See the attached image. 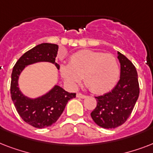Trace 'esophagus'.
<instances>
[{"label":"esophagus","mask_w":153,"mask_h":153,"mask_svg":"<svg viewBox=\"0 0 153 153\" xmlns=\"http://www.w3.org/2000/svg\"><path fill=\"white\" fill-rule=\"evenodd\" d=\"M76 97L77 98H86V95H84V94H81V93L77 94Z\"/></svg>","instance_id":"34e87169"}]
</instances>
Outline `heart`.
I'll use <instances>...</instances> for the list:
<instances>
[{"label": "heart", "instance_id": "1", "mask_svg": "<svg viewBox=\"0 0 153 153\" xmlns=\"http://www.w3.org/2000/svg\"><path fill=\"white\" fill-rule=\"evenodd\" d=\"M60 74L73 86L80 83L84 77L88 88L101 94L114 88L118 81L120 70L117 60L111 54L82 50L70 57L69 65L60 67Z\"/></svg>", "mask_w": 153, "mask_h": 153}]
</instances>
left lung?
Wrapping results in <instances>:
<instances>
[{"instance_id": "left-lung-1", "label": "left lung", "mask_w": 153, "mask_h": 153, "mask_svg": "<svg viewBox=\"0 0 153 153\" xmlns=\"http://www.w3.org/2000/svg\"><path fill=\"white\" fill-rule=\"evenodd\" d=\"M121 64L120 79L111 91L95 97L97 106L91 116L98 126L114 128L127 121L140 93L137 72L130 60L117 51Z\"/></svg>"}]
</instances>
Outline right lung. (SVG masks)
Instances as JSON below:
<instances>
[{
    "instance_id": "right-lung-1",
    "label": "right lung",
    "mask_w": 153,
    "mask_h": 153,
    "mask_svg": "<svg viewBox=\"0 0 153 153\" xmlns=\"http://www.w3.org/2000/svg\"><path fill=\"white\" fill-rule=\"evenodd\" d=\"M57 44L44 43L25 52L16 62L11 79V98L18 114L24 121L35 128H46L57 121L68 101L75 98L76 94L69 93L55 85L44 95L36 98H28L20 91L18 80L20 73L28 65L36 62H51L59 70L55 62Z\"/></svg>"
}]
</instances>
